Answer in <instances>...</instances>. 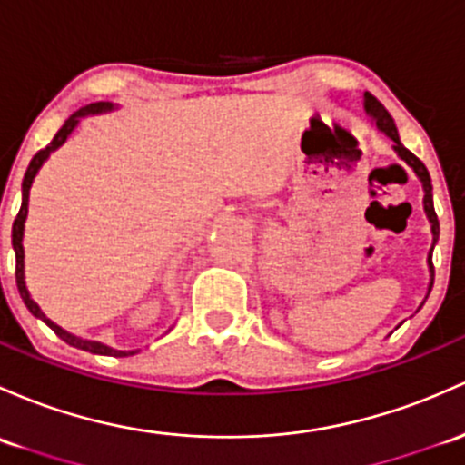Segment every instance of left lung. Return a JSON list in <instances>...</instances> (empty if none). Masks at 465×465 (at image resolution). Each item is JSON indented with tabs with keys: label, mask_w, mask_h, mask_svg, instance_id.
<instances>
[{
	"label": "left lung",
	"mask_w": 465,
	"mask_h": 465,
	"mask_svg": "<svg viewBox=\"0 0 465 465\" xmlns=\"http://www.w3.org/2000/svg\"><path fill=\"white\" fill-rule=\"evenodd\" d=\"M366 113L371 114L374 119V124H377L379 131H383L388 134V137L394 142V151H397L399 157L403 159V162L408 163V166L412 168L414 173H417V177L421 179L423 183V208H426V214L428 219H430L432 223V248L434 243H437L439 239V219H437V213H434V203H432V182H430V173H428V168L423 166V162L419 157H414V154L408 151L406 146H403L401 142H399V133H397V126H394L391 113L383 108V104L379 102L377 97H372L371 93H366ZM428 263H430V272H432V279H434V266H432V251H430V257H428ZM430 291H432V282H430Z\"/></svg>",
	"instance_id": "8db88e82"
}]
</instances>
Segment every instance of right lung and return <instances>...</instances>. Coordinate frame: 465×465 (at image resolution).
I'll use <instances>...</instances> for the list:
<instances>
[{
	"label": "right lung",
	"instance_id": "1",
	"mask_svg": "<svg viewBox=\"0 0 465 465\" xmlns=\"http://www.w3.org/2000/svg\"><path fill=\"white\" fill-rule=\"evenodd\" d=\"M113 104L111 102H94V104H88V106L79 108L77 113L71 114V117L64 122V126L59 128V133L54 134L53 142L48 143L46 148H42L35 157L31 159V163H28L26 168V174H24V182H22V208H19L17 217H15L13 222V248H15V259H17V263H15V279H17V291L22 294L24 303H26V308L31 311L35 317L42 319L46 326L53 328V332L57 334L59 339H64V341L68 343V346H74L79 348V351H86V352H93V354H108V357H128V354H134V352H122V351H113V348L104 346V343L99 341H88V339H79L74 337V334L62 331V328L57 326V323H53L51 319H46V314L39 311L37 303L33 302L31 294L26 291V283H24V246H22V237H24V222H26V214H28V191H31V183L35 179V174H37L39 168H42V163L46 162L48 154L53 151H57L59 146H62L64 142L68 139V134L73 133V128L77 126L79 117H84V114H93V113H106L111 111Z\"/></svg>",
	"mask_w": 465,
	"mask_h": 465
}]
</instances>
